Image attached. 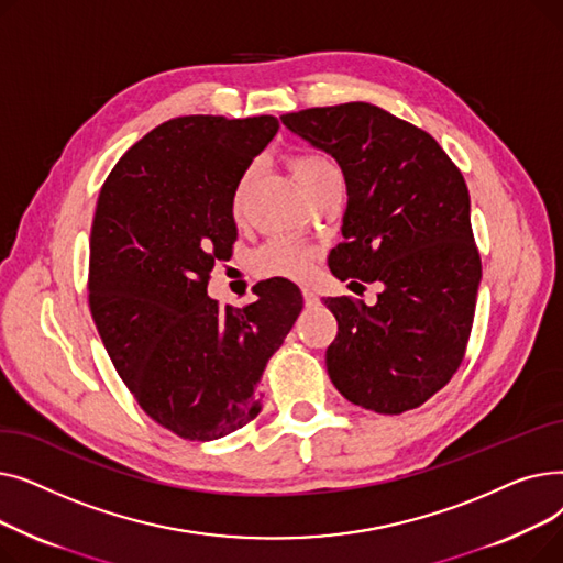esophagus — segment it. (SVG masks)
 Listing matches in <instances>:
<instances>
[{
  "mask_svg": "<svg viewBox=\"0 0 563 563\" xmlns=\"http://www.w3.org/2000/svg\"><path fill=\"white\" fill-rule=\"evenodd\" d=\"M301 294H303V303H306V308H317V306H319V297H317V294H314L312 289L303 287V289H301Z\"/></svg>",
  "mask_w": 563,
  "mask_h": 563,
  "instance_id": "34e87169",
  "label": "esophagus"
}]
</instances>
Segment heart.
Returning <instances> with one entry per match:
<instances>
[{
  "mask_svg": "<svg viewBox=\"0 0 563 563\" xmlns=\"http://www.w3.org/2000/svg\"><path fill=\"white\" fill-rule=\"evenodd\" d=\"M289 168L297 177L303 191L312 198L323 185L333 180H340V173L335 164L317 151H299L289 157ZM251 173L242 175V180L236 183L232 194V212L240 214L244 207L246 185H249ZM314 257V249L289 240V236H274V240L264 242L260 249H255L249 257L251 272L260 278H289V280H301L306 278L310 262Z\"/></svg>",
  "mask_w": 563,
  "mask_h": 563,
  "instance_id": "heart-1",
  "label": "heart"
}]
</instances>
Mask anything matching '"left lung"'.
<instances>
[{
  "mask_svg": "<svg viewBox=\"0 0 563 563\" xmlns=\"http://www.w3.org/2000/svg\"><path fill=\"white\" fill-rule=\"evenodd\" d=\"M280 121L344 173V242L331 272L383 285L372 308L323 299L338 319L327 349L333 386L383 416L418 408L461 367L475 321L482 257L463 175L429 132L369 102Z\"/></svg>",
  "mask_w": 563,
  "mask_h": 563,
  "instance_id": "obj_1",
  "label": "left lung"
}]
</instances>
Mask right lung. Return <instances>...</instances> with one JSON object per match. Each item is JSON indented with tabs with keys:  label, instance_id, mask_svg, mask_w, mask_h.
Masks as SVG:
<instances>
[{
	"label": "right lung",
	"instance_id": "add662e5",
	"mask_svg": "<svg viewBox=\"0 0 563 563\" xmlns=\"http://www.w3.org/2000/svg\"><path fill=\"white\" fill-rule=\"evenodd\" d=\"M278 128L274 115L170 118L118 159L98 198L93 321L145 416L185 440H217L257 416V383L303 308L280 280L244 308L207 297L236 240L234 187Z\"/></svg>",
	"mask_w": 563,
	"mask_h": 563
}]
</instances>
